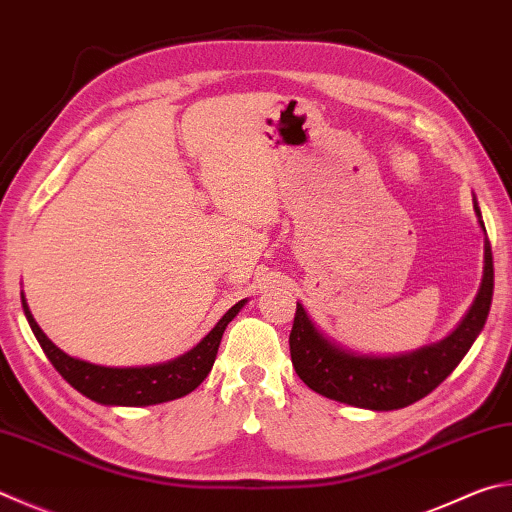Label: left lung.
I'll return each instance as SVG.
<instances>
[{
    "label": "left lung",
    "instance_id": "left-lung-1",
    "mask_svg": "<svg viewBox=\"0 0 512 512\" xmlns=\"http://www.w3.org/2000/svg\"><path fill=\"white\" fill-rule=\"evenodd\" d=\"M472 203L479 226L486 232L477 197H472ZM492 288H495V271H492V250L486 237L479 293L457 329L432 345L405 353H385V356L340 345L297 302L291 338H288L295 374L304 380L306 387L331 401L371 412L401 410L439 387L466 356L488 320Z\"/></svg>",
    "mask_w": 512,
    "mask_h": 512
}]
</instances>
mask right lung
I'll use <instances>...</instances> for the list:
<instances>
[{
    "label": "right lung",
    "mask_w": 512,
    "mask_h": 512,
    "mask_svg": "<svg viewBox=\"0 0 512 512\" xmlns=\"http://www.w3.org/2000/svg\"><path fill=\"white\" fill-rule=\"evenodd\" d=\"M246 302L248 300H239L232 309H228L224 313V318L215 324V329H212L197 347L181 353V356L165 362H156V365L107 367L82 358H73L60 347H55L53 342L46 338V333L40 329V324L35 322L29 304H26V297L22 293V309L26 320H29L31 331L35 333V338L40 342L46 358L51 360V365L58 369V374L67 380L73 389H78L82 396L109 407L159 405L194 392L210 374L212 365H215L221 336H224L228 324L235 320V315L244 309Z\"/></svg>",
    "instance_id": "1"
}]
</instances>
